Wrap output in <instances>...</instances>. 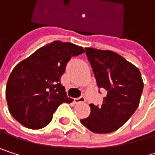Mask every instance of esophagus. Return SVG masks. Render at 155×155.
<instances>
[{
	"label": "esophagus",
	"mask_w": 155,
	"mask_h": 155,
	"mask_svg": "<svg viewBox=\"0 0 155 155\" xmlns=\"http://www.w3.org/2000/svg\"><path fill=\"white\" fill-rule=\"evenodd\" d=\"M74 103H82V102H84L85 101V97L84 96H81L80 97H77V98H74Z\"/></svg>",
	"instance_id": "1"
}]
</instances>
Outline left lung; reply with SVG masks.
I'll list each match as a JSON object with an SVG mask.
<instances>
[{
	"label": "left lung",
	"mask_w": 155,
	"mask_h": 155,
	"mask_svg": "<svg viewBox=\"0 0 155 155\" xmlns=\"http://www.w3.org/2000/svg\"><path fill=\"white\" fill-rule=\"evenodd\" d=\"M97 84L105 93L100 106L90 104L91 114L81 119L90 131L98 134L117 130L139 107L143 81L139 69L116 53L85 48Z\"/></svg>",
	"instance_id": "8db88e82"
}]
</instances>
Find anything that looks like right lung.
I'll use <instances>...</instances> for the list:
<instances>
[{
  "label": "right lung",
  "instance_id": "right-lung-1",
  "mask_svg": "<svg viewBox=\"0 0 155 155\" xmlns=\"http://www.w3.org/2000/svg\"><path fill=\"white\" fill-rule=\"evenodd\" d=\"M84 52L82 46L56 41L17 64L6 85L12 116L28 128L46 127L60 104L72 102L60 78L70 59Z\"/></svg>",
  "mask_w": 155,
  "mask_h": 155
}]
</instances>
